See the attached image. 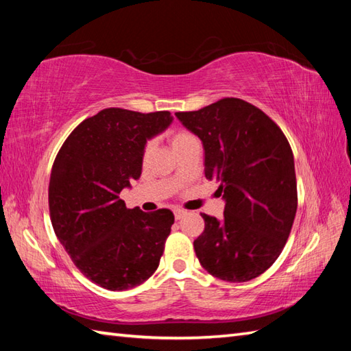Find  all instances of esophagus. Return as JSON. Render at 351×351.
Here are the masks:
<instances>
[{"mask_svg":"<svg viewBox=\"0 0 351 351\" xmlns=\"http://www.w3.org/2000/svg\"><path fill=\"white\" fill-rule=\"evenodd\" d=\"M173 214H175V219L180 220V219H182V217H185V215H187V211L181 210V208H176V210H173Z\"/></svg>","mask_w":351,"mask_h":351,"instance_id":"34e87169","label":"esophagus"}]
</instances>
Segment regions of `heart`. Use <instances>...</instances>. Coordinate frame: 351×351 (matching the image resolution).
<instances>
[{"mask_svg":"<svg viewBox=\"0 0 351 351\" xmlns=\"http://www.w3.org/2000/svg\"><path fill=\"white\" fill-rule=\"evenodd\" d=\"M196 140L195 136L193 134H190L189 131H184V130H180V131H173L170 134V145L171 147H173V151L178 147H181L184 145L190 143V141ZM151 147H152V143L151 141H147V143L145 145V149H143V156L146 158V156L149 155V152H151Z\"/></svg>","mask_w":351,"mask_h":351,"instance_id":"heart-1","label":"heart"}]
</instances>
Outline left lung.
I'll return each mask as SVG.
<instances>
[{
	"label": "left lung",
	"instance_id": "obj_1",
	"mask_svg": "<svg viewBox=\"0 0 351 351\" xmlns=\"http://www.w3.org/2000/svg\"><path fill=\"white\" fill-rule=\"evenodd\" d=\"M202 140L205 176L220 182L225 214H202L195 252L205 270L226 282L258 278L279 258L297 211L294 155L285 134L263 110L223 98L175 113Z\"/></svg>",
	"mask_w": 351,
	"mask_h": 351
}]
</instances>
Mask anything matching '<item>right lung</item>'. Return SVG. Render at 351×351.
Segmentation results:
<instances>
[{
	"label": "right lung",
	"mask_w": 351,
	"mask_h": 351,
	"mask_svg": "<svg viewBox=\"0 0 351 351\" xmlns=\"http://www.w3.org/2000/svg\"><path fill=\"white\" fill-rule=\"evenodd\" d=\"M171 121L169 111L106 108L81 122L56 156L52 228L78 270L102 288H134L158 268L173 213L130 210L119 195L140 178L146 141Z\"/></svg>",
	"instance_id": "1"
}]
</instances>
